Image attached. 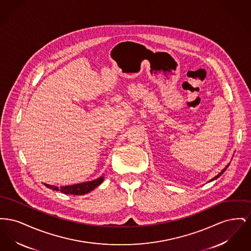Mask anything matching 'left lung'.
I'll return each instance as SVG.
<instances>
[{
	"mask_svg": "<svg viewBox=\"0 0 251 251\" xmlns=\"http://www.w3.org/2000/svg\"><path fill=\"white\" fill-rule=\"evenodd\" d=\"M227 167H228V165H227V167H225V168H224V169H223V170H222V171H221V172H220V173H219L217 176H215V178H214L213 179H217L219 176H221V174H223V173H224V171L227 169ZM213 179H211V180H213Z\"/></svg>",
	"mask_w": 251,
	"mask_h": 251,
	"instance_id": "1",
	"label": "left lung"
}]
</instances>
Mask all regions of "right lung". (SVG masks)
Returning <instances> with one entry per match:
<instances>
[{
	"instance_id": "obj_1",
	"label": "right lung",
	"mask_w": 251,
	"mask_h": 251,
	"mask_svg": "<svg viewBox=\"0 0 251 251\" xmlns=\"http://www.w3.org/2000/svg\"><path fill=\"white\" fill-rule=\"evenodd\" d=\"M104 179V177H100L98 179H93L91 181H86V182H82V183H77V184H73V185H67V186H62L58 188L57 186H53V185H49L44 183L48 188L54 190V191L62 192L66 195H84L87 194L90 191H92L93 189H95L96 187H98Z\"/></svg>"
}]
</instances>
